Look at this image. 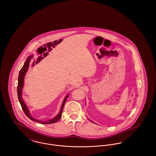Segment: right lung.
Instances as JSON below:
<instances>
[{
	"label": "right lung",
	"mask_w": 156,
	"mask_h": 156,
	"mask_svg": "<svg viewBox=\"0 0 156 156\" xmlns=\"http://www.w3.org/2000/svg\"><path fill=\"white\" fill-rule=\"evenodd\" d=\"M33 58V55H30L29 56L26 61H25L24 64V66H23L22 69H20V72H19V78H18V85H17V95H18V98H19V102L21 105V106L22 108L23 111L24 112V113L26 114V115L32 121H36L38 123H40V124H52V123H55L57 121H58L61 116H62V111H63V108H64V105L66 103V101L67 100V98L68 97V95H67V96L65 97L64 101H63V103L62 104V106H61V110L59 113H58V115H57V116H56L55 118L50 119L49 121H40L39 119H36L35 118H34L30 113H29V109H27V106L25 105L24 102L23 101V100H22V93L23 88V86H24V76H25V74L26 73V72L28 70V68L29 66V64H30V60L32 59ZM43 58L42 57V59Z\"/></svg>",
	"instance_id": "add662e5"
}]
</instances>
